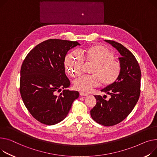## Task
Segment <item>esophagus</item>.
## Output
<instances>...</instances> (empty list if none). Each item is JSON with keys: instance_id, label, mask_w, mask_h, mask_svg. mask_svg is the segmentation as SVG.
<instances>
[{"instance_id": "esophagus-1", "label": "esophagus", "mask_w": 157, "mask_h": 157, "mask_svg": "<svg viewBox=\"0 0 157 157\" xmlns=\"http://www.w3.org/2000/svg\"><path fill=\"white\" fill-rule=\"evenodd\" d=\"M79 95H80L81 96H87V95H88V93H84V92H80V93H79Z\"/></svg>"}]
</instances>
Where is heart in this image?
<instances>
[{"mask_svg":"<svg viewBox=\"0 0 157 157\" xmlns=\"http://www.w3.org/2000/svg\"><path fill=\"white\" fill-rule=\"evenodd\" d=\"M114 54L102 45H95L85 50L84 58L76 51L68 54L64 60L67 74L73 78L80 76L85 66V61L93 64L89 76H82L74 81L76 90L88 91L98 85L110 86L116 82L121 72V64L114 59Z\"/></svg>","mask_w":157,"mask_h":157,"instance_id":"1","label":"heart"}]
</instances>
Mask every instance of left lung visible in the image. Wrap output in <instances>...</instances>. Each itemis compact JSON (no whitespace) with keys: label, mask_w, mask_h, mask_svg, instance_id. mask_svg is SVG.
Returning a JSON list of instances; mask_svg holds the SVG:
<instances>
[{"label":"left lung","mask_w":157,"mask_h":157,"mask_svg":"<svg viewBox=\"0 0 157 157\" xmlns=\"http://www.w3.org/2000/svg\"><path fill=\"white\" fill-rule=\"evenodd\" d=\"M116 48L121 55V75L113 84L101 91L111 96L109 100L95 95L97 104L90 111L92 119L105 126H112L126 119L137 103L141 92V72L136 59L122 44L105 40Z\"/></svg>","instance_id":"8db88e82"}]
</instances>
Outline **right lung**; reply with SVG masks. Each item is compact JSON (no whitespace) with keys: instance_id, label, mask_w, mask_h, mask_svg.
<instances>
[{"instance_id":"add662e5","label":"right lung","mask_w":157,"mask_h":157,"mask_svg":"<svg viewBox=\"0 0 157 157\" xmlns=\"http://www.w3.org/2000/svg\"><path fill=\"white\" fill-rule=\"evenodd\" d=\"M77 45L80 44L76 41L49 39L34 47L23 62L21 96L31 116L41 123L50 126L64 120L79 95L67 89L71 82L64 67L67 52Z\"/></svg>"}]
</instances>
